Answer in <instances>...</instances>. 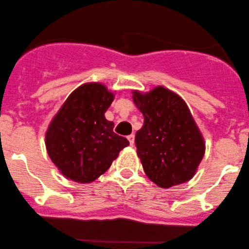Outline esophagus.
<instances>
[{
  "instance_id": "obj_1",
  "label": "esophagus",
  "mask_w": 249,
  "mask_h": 249,
  "mask_svg": "<svg viewBox=\"0 0 249 249\" xmlns=\"http://www.w3.org/2000/svg\"><path fill=\"white\" fill-rule=\"evenodd\" d=\"M128 141H129V143H130V145H134V143H135V135L134 134L129 135Z\"/></svg>"
}]
</instances>
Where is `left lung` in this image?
<instances>
[{"label": "left lung", "mask_w": 249, "mask_h": 249, "mask_svg": "<svg viewBox=\"0 0 249 249\" xmlns=\"http://www.w3.org/2000/svg\"><path fill=\"white\" fill-rule=\"evenodd\" d=\"M132 99L144 115L135 144L146 176L166 189L192 178L205 143L185 102L163 87L134 91Z\"/></svg>", "instance_id": "obj_1"}]
</instances>
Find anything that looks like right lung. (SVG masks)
I'll return each instance as SVG.
<instances>
[{"instance_id": "add662e5", "label": "right lung", "mask_w": 249, "mask_h": 249, "mask_svg": "<svg viewBox=\"0 0 249 249\" xmlns=\"http://www.w3.org/2000/svg\"><path fill=\"white\" fill-rule=\"evenodd\" d=\"M114 95L101 83H87L69 96L46 134L50 159L67 178L90 183L103 175L127 138L113 131L105 112Z\"/></svg>"}]
</instances>
